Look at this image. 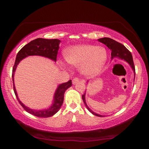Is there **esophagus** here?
<instances>
[{"instance_id":"obj_1","label":"esophagus","mask_w":149,"mask_h":149,"mask_svg":"<svg viewBox=\"0 0 149 149\" xmlns=\"http://www.w3.org/2000/svg\"><path fill=\"white\" fill-rule=\"evenodd\" d=\"M79 81V79L78 78H77V77H76V78H74V79H72V84H73V85L76 84V83H78Z\"/></svg>"}]
</instances>
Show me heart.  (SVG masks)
<instances>
[{
  "label": "heart",
  "mask_w": 149,
  "mask_h": 149,
  "mask_svg": "<svg viewBox=\"0 0 149 149\" xmlns=\"http://www.w3.org/2000/svg\"><path fill=\"white\" fill-rule=\"evenodd\" d=\"M66 62L72 66H80L83 74L93 77L100 72L107 60V52L103 47L93 45H78L70 47L65 51ZM60 64L64 66L62 60Z\"/></svg>",
  "instance_id": "heart-1"
}]
</instances>
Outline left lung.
<instances>
[{"mask_svg": "<svg viewBox=\"0 0 149 149\" xmlns=\"http://www.w3.org/2000/svg\"><path fill=\"white\" fill-rule=\"evenodd\" d=\"M98 41L102 42V43L104 44L105 45H107L109 47V49L111 50V60H113L115 58H119L121 59L122 60L125 61L126 62H127L130 64V66H131L132 70L134 71V79H135V66H134V62H133V58H132V55L131 52L125 47L123 45H122L119 42L116 41V40L112 39V38L104 37L99 38ZM88 83V81H87ZM86 92V91H85ZM85 92L84 94L82 95V99L84 102L85 105L86 106L87 109H88V111L97 117H103V115H99L95 112L91 111V110L88 107V106L87 105L86 102H85Z\"/></svg>", "mask_w": 149, "mask_h": 149, "instance_id": "8db88e82", "label": "left lung"}]
</instances>
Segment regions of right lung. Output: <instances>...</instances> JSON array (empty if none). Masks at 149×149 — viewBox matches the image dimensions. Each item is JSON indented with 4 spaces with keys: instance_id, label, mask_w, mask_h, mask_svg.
I'll return each instance as SVG.
<instances>
[{
    "instance_id": "add662e5",
    "label": "right lung",
    "mask_w": 149,
    "mask_h": 149,
    "mask_svg": "<svg viewBox=\"0 0 149 149\" xmlns=\"http://www.w3.org/2000/svg\"><path fill=\"white\" fill-rule=\"evenodd\" d=\"M60 40L58 39H46V38H38L30 41L29 43L24 46L19 52L17 53L16 56L15 64H14L13 71H12V79L13 83V90L15 92L18 102L24 109L26 112L38 117H49L55 115L62 107L63 102H64V95L66 90L72 85L71 80L68 82L62 83L58 86L54 93V101L52 106H50L48 109L44 110H34L30 109L26 107L19 100L18 97L17 91H16L15 84H14V74L17 68V65L24 58L30 56H39L45 57L47 58L50 59L54 62H56L57 55L59 49V45L60 43Z\"/></svg>"
}]
</instances>
